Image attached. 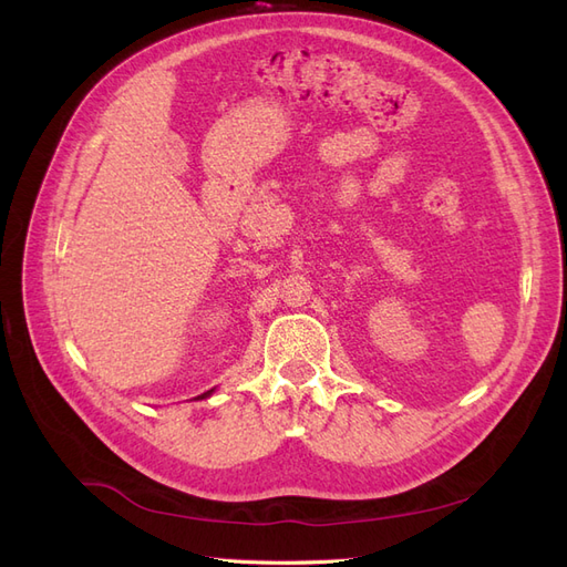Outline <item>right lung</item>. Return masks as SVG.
Segmentation results:
<instances>
[{
  "instance_id": "right-lung-1",
  "label": "right lung",
  "mask_w": 567,
  "mask_h": 567,
  "mask_svg": "<svg viewBox=\"0 0 567 567\" xmlns=\"http://www.w3.org/2000/svg\"><path fill=\"white\" fill-rule=\"evenodd\" d=\"M210 392H213V390H208V392H203V394H200V398H208V394H210Z\"/></svg>"
}]
</instances>
